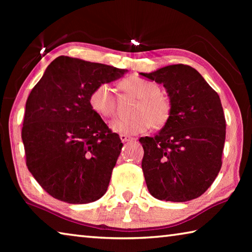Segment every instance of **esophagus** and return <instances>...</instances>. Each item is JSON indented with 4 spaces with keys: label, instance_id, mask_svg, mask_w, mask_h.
Returning a JSON list of instances; mask_svg holds the SVG:
<instances>
[{
    "label": "esophagus",
    "instance_id": "34e87169",
    "mask_svg": "<svg viewBox=\"0 0 252 252\" xmlns=\"http://www.w3.org/2000/svg\"><path fill=\"white\" fill-rule=\"evenodd\" d=\"M120 139L122 142H127V141H133V138H131L129 135H126V134H120Z\"/></svg>",
    "mask_w": 252,
    "mask_h": 252
}]
</instances>
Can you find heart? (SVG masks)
I'll return each mask as SVG.
<instances>
[{"instance_id":"obj_1","label":"heart","mask_w":252,"mask_h":252,"mask_svg":"<svg viewBox=\"0 0 252 252\" xmlns=\"http://www.w3.org/2000/svg\"><path fill=\"white\" fill-rule=\"evenodd\" d=\"M123 91L130 93L140 102L131 119H117L110 123V129L119 134L135 135L146 132L153 126H163L170 120L172 104L168 96L160 93V87L153 81L131 75L120 83ZM89 104L94 112L103 119L116 113V96L108 83H100L89 95Z\"/></svg>"}]
</instances>
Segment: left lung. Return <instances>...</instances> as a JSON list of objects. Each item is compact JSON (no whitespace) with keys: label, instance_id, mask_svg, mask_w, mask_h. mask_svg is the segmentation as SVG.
I'll list each match as a JSON object with an SVG mask.
<instances>
[{"label":"left lung","instance_id":"1","mask_svg":"<svg viewBox=\"0 0 252 252\" xmlns=\"http://www.w3.org/2000/svg\"><path fill=\"white\" fill-rule=\"evenodd\" d=\"M140 75L163 85L172 104L163 127L153 138L139 140L148 190L159 200L190 201L206 192L222 164L225 119L220 97L189 65H167Z\"/></svg>","mask_w":252,"mask_h":252}]
</instances>
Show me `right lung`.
Listing matches in <instances>:
<instances>
[{"label":"right lung","instance_id":"1","mask_svg":"<svg viewBox=\"0 0 252 252\" xmlns=\"http://www.w3.org/2000/svg\"><path fill=\"white\" fill-rule=\"evenodd\" d=\"M126 72L61 55L32 89L22 127L27 165L53 198L89 203L108 190L123 144L91 109L89 95Z\"/></svg>","mask_w":252,"mask_h":252}]
</instances>
